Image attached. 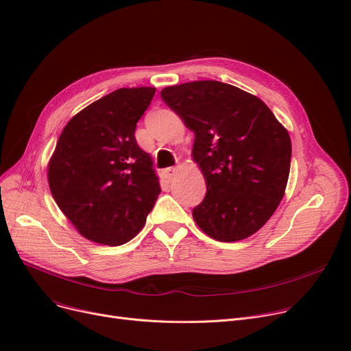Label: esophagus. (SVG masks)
<instances>
[{"instance_id":"1","label":"esophagus","mask_w":351,"mask_h":351,"mask_svg":"<svg viewBox=\"0 0 351 351\" xmlns=\"http://www.w3.org/2000/svg\"><path fill=\"white\" fill-rule=\"evenodd\" d=\"M181 170L180 167H170V168H167V170L164 171V174H165V178L168 180V181H171L177 174H178V171Z\"/></svg>"}]
</instances>
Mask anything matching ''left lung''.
I'll return each instance as SVG.
<instances>
[{
	"mask_svg": "<svg viewBox=\"0 0 351 351\" xmlns=\"http://www.w3.org/2000/svg\"><path fill=\"white\" fill-rule=\"evenodd\" d=\"M161 96L194 132L191 157L207 186L194 221L219 242L256 233L284 199L291 167L287 128L259 97L229 83H181Z\"/></svg>",
	"mask_w": 351,
	"mask_h": 351,
	"instance_id": "8db88e82",
	"label": "left lung"
}]
</instances>
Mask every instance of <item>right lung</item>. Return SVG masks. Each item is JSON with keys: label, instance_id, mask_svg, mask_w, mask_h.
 <instances>
[{"label": "right lung", "instance_id": "add662e5", "mask_svg": "<svg viewBox=\"0 0 351 351\" xmlns=\"http://www.w3.org/2000/svg\"><path fill=\"white\" fill-rule=\"evenodd\" d=\"M156 88H121L67 122L47 165L54 202L88 241L119 246L144 228L161 193L135 127Z\"/></svg>", "mask_w": 351, "mask_h": 351}]
</instances>
